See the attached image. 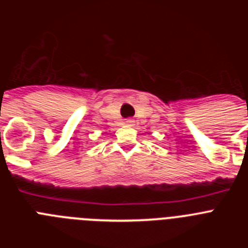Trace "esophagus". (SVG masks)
Listing matches in <instances>:
<instances>
[{"label":"esophagus","mask_w":248,"mask_h":248,"mask_svg":"<svg viewBox=\"0 0 248 248\" xmlns=\"http://www.w3.org/2000/svg\"><path fill=\"white\" fill-rule=\"evenodd\" d=\"M131 123H133V120H131V119L126 120V124H131Z\"/></svg>","instance_id":"34e87169"}]
</instances>
